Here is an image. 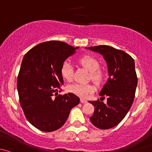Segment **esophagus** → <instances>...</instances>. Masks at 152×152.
<instances>
[{"instance_id": "esophagus-1", "label": "esophagus", "mask_w": 152, "mask_h": 152, "mask_svg": "<svg viewBox=\"0 0 152 152\" xmlns=\"http://www.w3.org/2000/svg\"><path fill=\"white\" fill-rule=\"evenodd\" d=\"M87 100L85 99H83V98H81L80 99V102L81 103H87Z\"/></svg>"}]
</instances>
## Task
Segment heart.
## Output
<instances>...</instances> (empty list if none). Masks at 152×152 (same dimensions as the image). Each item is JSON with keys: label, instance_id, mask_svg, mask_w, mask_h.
<instances>
[{"label": "heart", "instance_id": "heart-1", "mask_svg": "<svg viewBox=\"0 0 152 152\" xmlns=\"http://www.w3.org/2000/svg\"><path fill=\"white\" fill-rule=\"evenodd\" d=\"M77 62L80 66L90 72V79L96 86H100L104 82L105 72L104 70L99 68L100 64L96 58L90 55H86L79 58ZM73 72L74 69L71 62L68 60L65 61L61 67V75L62 77L66 81H71L73 77ZM94 87L90 84L73 83L66 86L67 91L80 97H88L89 95L94 93Z\"/></svg>", "mask_w": 152, "mask_h": 152}]
</instances>
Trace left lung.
<instances>
[{
    "label": "left lung",
    "mask_w": 152,
    "mask_h": 152,
    "mask_svg": "<svg viewBox=\"0 0 152 152\" xmlns=\"http://www.w3.org/2000/svg\"><path fill=\"white\" fill-rule=\"evenodd\" d=\"M86 48L102 55L109 73L108 80L99 93L101 99L89 101L94 106L90 120L96 127L110 129L122 121L133 102L137 84L134 59L124 51L107 45ZM105 97L107 103L104 104L101 100Z\"/></svg>",
    "instance_id": "1"
}]
</instances>
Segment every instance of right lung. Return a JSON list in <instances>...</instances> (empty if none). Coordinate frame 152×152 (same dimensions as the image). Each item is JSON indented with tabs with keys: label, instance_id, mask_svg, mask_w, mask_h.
<instances>
[{
	"label": "right lung",
	"instance_id": "right-lung-1",
	"mask_svg": "<svg viewBox=\"0 0 152 152\" xmlns=\"http://www.w3.org/2000/svg\"><path fill=\"white\" fill-rule=\"evenodd\" d=\"M77 48L63 42H45L23 57L17 84L19 99L27 120L39 130L58 129L72 108L80 103V98L74 94H58L64 84L62 64Z\"/></svg>",
	"mask_w": 152,
	"mask_h": 152
}]
</instances>
